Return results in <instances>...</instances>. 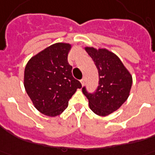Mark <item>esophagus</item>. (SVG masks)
<instances>
[{
	"label": "esophagus",
	"instance_id": "34e87169",
	"mask_svg": "<svg viewBox=\"0 0 155 155\" xmlns=\"http://www.w3.org/2000/svg\"><path fill=\"white\" fill-rule=\"evenodd\" d=\"M81 84H82V85H84V79H81Z\"/></svg>",
	"mask_w": 155,
	"mask_h": 155
}]
</instances>
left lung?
I'll return each instance as SVG.
<instances>
[{"instance_id": "left-lung-1", "label": "left lung", "mask_w": 155, "mask_h": 155, "mask_svg": "<svg viewBox=\"0 0 155 155\" xmlns=\"http://www.w3.org/2000/svg\"><path fill=\"white\" fill-rule=\"evenodd\" d=\"M98 71V87L94 94H83L89 99V108L98 116L113 113L124 104L130 95L132 76L115 53L106 48L84 47Z\"/></svg>"}]
</instances>
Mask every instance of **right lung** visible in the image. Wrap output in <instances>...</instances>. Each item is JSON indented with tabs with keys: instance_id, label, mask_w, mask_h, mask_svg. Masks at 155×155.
Here are the masks:
<instances>
[{
	"instance_id": "right-lung-1",
	"label": "right lung",
	"mask_w": 155,
	"mask_h": 155,
	"mask_svg": "<svg viewBox=\"0 0 155 155\" xmlns=\"http://www.w3.org/2000/svg\"><path fill=\"white\" fill-rule=\"evenodd\" d=\"M71 43L57 42L32 57L26 64L24 85L34 106L48 117H57L68 106L81 82L72 75L67 61Z\"/></svg>"
}]
</instances>
